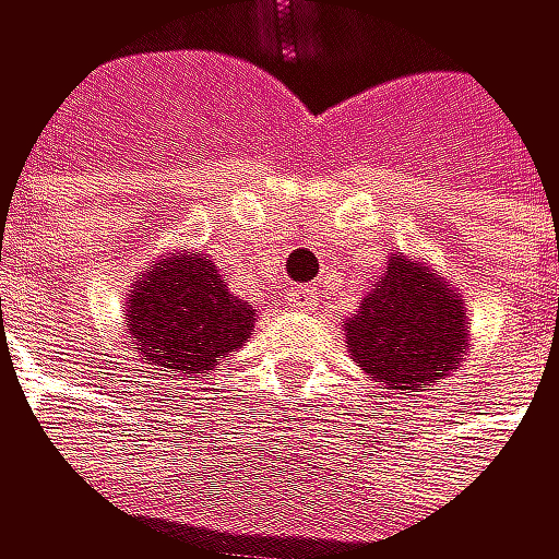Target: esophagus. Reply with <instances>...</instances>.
Returning a JSON list of instances; mask_svg holds the SVG:
<instances>
[{"label":"esophagus","mask_w":559,"mask_h":559,"mask_svg":"<svg viewBox=\"0 0 559 559\" xmlns=\"http://www.w3.org/2000/svg\"><path fill=\"white\" fill-rule=\"evenodd\" d=\"M283 299H286V306H293V310H313L317 286H289Z\"/></svg>","instance_id":"obj_1"}]
</instances>
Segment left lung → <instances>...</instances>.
I'll return each mask as SVG.
<instances>
[{
	"mask_svg": "<svg viewBox=\"0 0 559 559\" xmlns=\"http://www.w3.org/2000/svg\"><path fill=\"white\" fill-rule=\"evenodd\" d=\"M343 336L380 390L406 396L450 377L469 349L466 306L453 283L396 253L343 323Z\"/></svg>",
	"mask_w": 559,
	"mask_h": 559,
	"instance_id": "obj_1",
	"label": "left lung"
}]
</instances>
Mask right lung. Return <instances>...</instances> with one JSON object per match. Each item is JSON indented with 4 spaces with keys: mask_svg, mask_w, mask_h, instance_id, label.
Instances as JSON below:
<instances>
[{
    "mask_svg": "<svg viewBox=\"0 0 559 559\" xmlns=\"http://www.w3.org/2000/svg\"><path fill=\"white\" fill-rule=\"evenodd\" d=\"M132 349L146 370L206 373L253 333V306L229 293L206 253H169L143 273L126 299Z\"/></svg>",
    "mask_w": 559,
    "mask_h": 559,
    "instance_id": "add662e5",
    "label": "right lung"
}]
</instances>
